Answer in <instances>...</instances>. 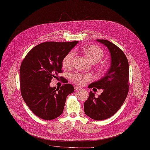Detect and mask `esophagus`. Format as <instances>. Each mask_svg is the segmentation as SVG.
I'll return each instance as SVG.
<instances>
[{
  "instance_id": "obj_1",
  "label": "esophagus",
  "mask_w": 150,
  "mask_h": 150,
  "mask_svg": "<svg viewBox=\"0 0 150 150\" xmlns=\"http://www.w3.org/2000/svg\"><path fill=\"white\" fill-rule=\"evenodd\" d=\"M74 89H75V90L78 91V90H80V89H81V88H80V86H78L75 85V86H74Z\"/></svg>"
}]
</instances>
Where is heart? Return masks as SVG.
Instances as JSON below:
<instances>
[{
    "instance_id": "heart-1",
    "label": "heart",
    "mask_w": 150,
    "mask_h": 150,
    "mask_svg": "<svg viewBox=\"0 0 150 150\" xmlns=\"http://www.w3.org/2000/svg\"><path fill=\"white\" fill-rule=\"evenodd\" d=\"M81 51L91 62L100 61L104 56V52L98 47L96 45H86L81 48ZM75 53L73 51L69 52L62 59V65L66 69H69L73 65ZM71 78L76 84H82L92 79L90 74H83L75 72L71 75Z\"/></svg>"
}]
</instances>
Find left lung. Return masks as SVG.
<instances>
[{"label":"left lung","mask_w":150,"mask_h":150,"mask_svg":"<svg viewBox=\"0 0 150 150\" xmlns=\"http://www.w3.org/2000/svg\"><path fill=\"white\" fill-rule=\"evenodd\" d=\"M104 44L111 53V66L104 76L90 84L89 88L103 89L96 97L90 91L84 103L85 114L96 120L108 119L114 115L123 104L129 91V64L123 52L117 45L105 39H97Z\"/></svg>","instance_id":"left-lung-1"}]
</instances>
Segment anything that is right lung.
<instances>
[{
  "label": "right lung",
  "mask_w": 150,
  "mask_h": 150,
  "mask_svg": "<svg viewBox=\"0 0 150 150\" xmlns=\"http://www.w3.org/2000/svg\"><path fill=\"white\" fill-rule=\"evenodd\" d=\"M78 42H42L34 47L22 62L21 95L31 111L42 119L51 120L61 115L67 97L74 91L65 78L62 80L66 84L60 88L50 87V83L62 72L63 58Z\"/></svg>",
  "instance_id": "1"
}]
</instances>
